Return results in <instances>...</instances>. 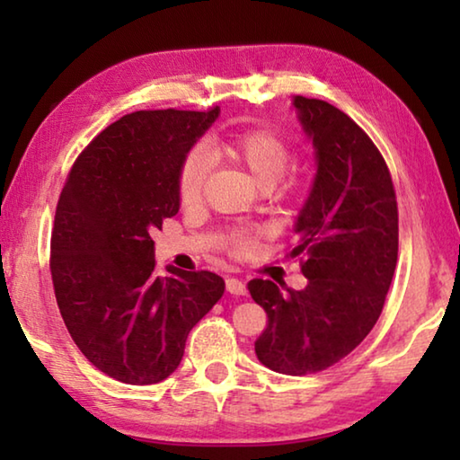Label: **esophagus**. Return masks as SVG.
<instances>
[{
    "instance_id": "esophagus-1",
    "label": "esophagus",
    "mask_w": 460,
    "mask_h": 460,
    "mask_svg": "<svg viewBox=\"0 0 460 460\" xmlns=\"http://www.w3.org/2000/svg\"><path fill=\"white\" fill-rule=\"evenodd\" d=\"M227 292L233 294V296H245L247 288H245L243 282H241V279L227 278Z\"/></svg>"
}]
</instances>
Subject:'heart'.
<instances>
[{
  "label": "heart",
  "instance_id": "b5f03b06",
  "mask_svg": "<svg viewBox=\"0 0 460 460\" xmlns=\"http://www.w3.org/2000/svg\"><path fill=\"white\" fill-rule=\"evenodd\" d=\"M208 155L223 158L233 162L241 168H245L255 184L263 190L274 189L290 160V150H288L286 139L276 134V131L266 128H253L239 131L221 139H213L205 146ZM207 154L194 147L184 155L181 170H178V194L184 205H192L200 197L202 184L208 172ZM233 245L239 253H247L252 249L253 241L247 233H235L233 235Z\"/></svg>",
  "mask_w": 460,
  "mask_h": 460
}]
</instances>
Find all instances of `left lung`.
Wrapping results in <instances>:
<instances>
[{
    "mask_svg": "<svg viewBox=\"0 0 460 460\" xmlns=\"http://www.w3.org/2000/svg\"><path fill=\"white\" fill-rule=\"evenodd\" d=\"M292 107L316 164L290 252L306 255L308 284L290 290L255 278L247 288L268 313L258 359L306 376L341 361L376 326L398 263V202L384 158L349 115L306 97Z\"/></svg>",
    "mask_w": 460,
    "mask_h": 460,
    "instance_id": "obj_1",
    "label": "left lung"
}]
</instances>
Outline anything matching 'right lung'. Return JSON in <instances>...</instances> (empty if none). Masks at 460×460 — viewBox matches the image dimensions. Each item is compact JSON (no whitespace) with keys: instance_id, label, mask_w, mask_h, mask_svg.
Listing matches in <instances>:
<instances>
[{"instance_id":"add662e5","label":"right lung","mask_w":460,"mask_h":460,"mask_svg":"<svg viewBox=\"0 0 460 460\" xmlns=\"http://www.w3.org/2000/svg\"><path fill=\"white\" fill-rule=\"evenodd\" d=\"M211 111H136L93 139L54 217L50 271L81 353L105 376L150 385L172 376L186 337L221 300L213 271L155 274L152 231L181 208L178 170L213 126Z\"/></svg>"}]
</instances>
